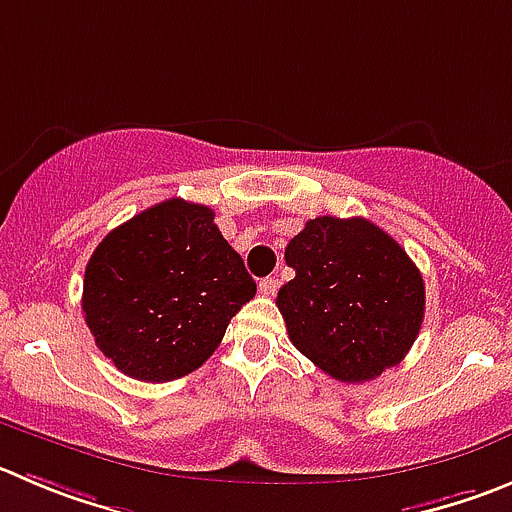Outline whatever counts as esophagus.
I'll list each match as a JSON object with an SVG mask.
<instances>
[{"instance_id": "1", "label": "esophagus", "mask_w": 512, "mask_h": 512, "mask_svg": "<svg viewBox=\"0 0 512 512\" xmlns=\"http://www.w3.org/2000/svg\"><path fill=\"white\" fill-rule=\"evenodd\" d=\"M276 286H279V281L271 279V276H269V279H261L259 281V291L264 296H274L276 294Z\"/></svg>"}]
</instances>
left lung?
Instances as JSON below:
<instances>
[{
    "label": "left lung",
    "mask_w": 512,
    "mask_h": 512,
    "mask_svg": "<svg viewBox=\"0 0 512 512\" xmlns=\"http://www.w3.org/2000/svg\"><path fill=\"white\" fill-rule=\"evenodd\" d=\"M296 271L276 296L294 347L339 382H369L405 359L425 319V281L367 218L319 216L286 246Z\"/></svg>",
    "instance_id": "obj_1"
}]
</instances>
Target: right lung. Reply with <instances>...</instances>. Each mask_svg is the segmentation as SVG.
<instances>
[{
	"label": "right lung",
	"instance_id": "1",
	"mask_svg": "<svg viewBox=\"0 0 512 512\" xmlns=\"http://www.w3.org/2000/svg\"><path fill=\"white\" fill-rule=\"evenodd\" d=\"M216 213L170 198L113 228L87 261L82 311L95 344L140 382L201 367L231 316L256 296Z\"/></svg>",
	"mask_w": 512,
	"mask_h": 512
}]
</instances>
